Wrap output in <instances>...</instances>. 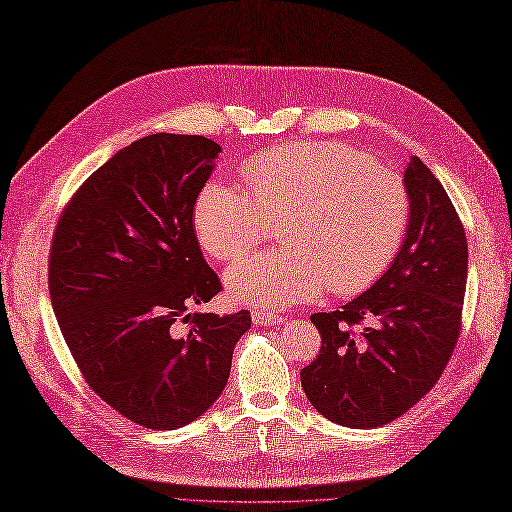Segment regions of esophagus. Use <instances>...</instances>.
<instances>
[{
	"label": "esophagus",
	"mask_w": 512,
	"mask_h": 512,
	"mask_svg": "<svg viewBox=\"0 0 512 512\" xmlns=\"http://www.w3.org/2000/svg\"><path fill=\"white\" fill-rule=\"evenodd\" d=\"M252 319H254V323H258V326H273V323H282V317L280 315H273V313H256L252 315Z\"/></svg>",
	"instance_id": "34e87169"
}]
</instances>
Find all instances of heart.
I'll use <instances>...</instances> for the list:
<instances>
[{"label":"heart","mask_w":512,"mask_h":512,"mask_svg":"<svg viewBox=\"0 0 512 512\" xmlns=\"http://www.w3.org/2000/svg\"><path fill=\"white\" fill-rule=\"evenodd\" d=\"M249 197L210 182L193 206L197 239L221 263L243 260L280 223V252L228 271L236 302L286 308L323 291L356 295L376 282L400 249L410 197L400 173L341 143L271 147L243 165Z\"/></svg>","instance_id":"1"}]
</instances>
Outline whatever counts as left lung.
<instances>
[{
	"label": "left lung",
	"mask_w": 512,
	"mask_h": 512,
	"mask_svg": "<svg viewBox=\"0 0 512 512\" xmlns=\"http://www.w3.org/2000/svg\"><path fill=\"white\" fill-rule=\"evenodd\" d=\"M404 182L410 221L389 271L341 310L310 317L321 350L299 378L310 404L347 428H378L413 408L441 378L463 326V221L419 158Z\"/></svg>",
	"instance_id": "8db88e82"
}]
</instances>
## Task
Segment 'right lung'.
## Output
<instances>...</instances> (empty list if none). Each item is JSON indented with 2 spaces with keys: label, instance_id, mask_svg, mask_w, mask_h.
Listing matches in <instances>:
<instances>
[{
  "label": "right lung",
  "instance_id": "add662e5",
  "mask_svg": "<svg viewBox=\"0 0 512 512\" xmlns=\"http://www.w3.org/2000/svg\"><path fill=\"white\" fill-rule=\"evenodd\" d=\"M221 147L149 134L123 147L62 208L49 297L86 384L119 415L176 430L215 404L252 315L189 313L223 291L193 206Z\"/></svg>",
  "mask_w": 512,
  "mask_h": 512
}]
</instances>
